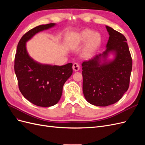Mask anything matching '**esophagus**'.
<instances>
[{
    "mask_svg": "<svg viewBox=\"0 0 145 145\" xmlns=\"http://www.w3.org/2000/svg\"><path fill=\"white\" fill-rule=\"evenodd\" d=\"M72 69H73L74 71H78V70H79V69H80L79 65H78L77 63H74L73 64V66H72Z\"/></svg>",
    "mask_w": 145,
    "mask_h": 145,
    "instance_id": "1",
    "label": "esophagus"
}]
</instances>
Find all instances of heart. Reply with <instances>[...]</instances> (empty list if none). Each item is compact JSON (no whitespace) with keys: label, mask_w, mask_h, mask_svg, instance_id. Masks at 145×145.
<instances>
[{"label":"heart","mask_w":145,"mask_h":145,"mask_svg":"<svg viewBox=\"0 0 145 145\" xmlns=\"http://www.w3.org/2000/svg\"><path fill=\"white\" fill-rule=\"evenodd\" d=\"M101 41L102 39L99 33H94L92 30L87 29L83 31L74 37L70 39L68 42V44L71 47H76L87 41L83 51V54L88 56L97 49L100 45Z\"/></svg>","instance_id":"heart-1"}]
</instances>
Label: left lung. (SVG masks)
<instances>
[{
	"mask_svg": "<svg viewBox=\"0 0 145 145\" xmlns=\"http://www.w3.org/2000/svg\"><path fill=\"white\" fill-rule=\"evenodd\" d=\"M109 37L102 54L82 64L83 92L87 102L107 106L121 99L128 90L133 61L126 39L120 33L106 26ZM109 53L115 59L107 61Z\"/></svg>",
	"mask_w": 145,
	"mask_h": 145,
	"instance_id": "1",
	"label": "left lung"
}]
</instances>
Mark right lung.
<instances>
[{
    "label": "right lung",
    "mask_w": 145,
    "mask_h": 145,
    "mask_svg": "<svg viewBox=\"0 0 145 145\" xmlns=\"http://www.w3.org/2000/svg\"><path fill=\"white\" fill-rule=\"evenodd\" d=\"M56 24L37 26L25 33L17 45L14 71L24 97L38 106L50 107L58 103L63 86L72 74V63L62 66L41 64L29 56L26 43L35 34L54 27Z\"/></svg>",
    "instance_id": "right-lung-1"
}]
</instances>
